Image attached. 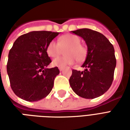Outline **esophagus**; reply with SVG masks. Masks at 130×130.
Listing matches in <instances>:
<instances>
[{
    "label": "esophagus",
    "mask_w": 130,
    "mask_h": 130,
    "mask_svg": "<svg viewBox=\"0 0 130 130\" xmlns=\"http://www.w3.org/2000/svg\"><path fill=\"white\" fill-rule=\"evenodd\" d=\"M58 69H59L60 71H62V70H63V68H60V67H59V68H58Z\"/></svg>",
    "instance_id": "1"
}]
</instances>
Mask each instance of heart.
<instances>
[{
    "instance_id": "b5f03b06",
    "label": "heart",
    "mask_w": 130,
    "mask_h": 130,
    "mask_svg": "<svg viewBox=\"0 0 130 130\" xmlns=\"http://www.w3.org/2000/svg\"><path fill=\"white\" fill-rule=\"evenodd\" d=\"M81 40L74 35H65L58 38V43L54 40L48 43L46 46V53L48 56L55 58L62 51V48H67L65 54L66 56L58 57L52 61L55 67L65 68L67 65H72L75 60L82 62L87 56V48L83 45Z\"/></svg>"
}]
</instances>
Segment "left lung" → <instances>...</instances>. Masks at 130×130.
I'll return each instance as SVG.
<instances>
[{"label": "left lung", "mask_w": 130, "mask_h": 130, "mask_svg": "<svg viewBox=\"0 0 130 130\" xmlns=\"http://www.w3.org/2000/svg\"><path fill=\"white\" fill-rule=\"evenodd\" d=\"M82 37L88 47L83 68L84 71L72 70L71 88L77 95L93 99L106 93L111 86L116 59L113 46L104 35L88 28L71 31Z\"/></svg>", "instance_id": "8db88e82"}]
</instances>
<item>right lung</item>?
Listing matches in <instances>:
<instances>
[{
  "label": "right lung",
  "instance_id": "obj_1",
  "mask_svg": "<svg viewBox=\"0 0 130 130\" xmlns=\"http://www.w3.org/2000/svg\"><path fill=\"white\" fill-rule=\"evenodd\" d=\"M59 32L32 31L19 36L8 55L7 72L13 92L28 102L46 98L60 73L57 67L47 68L51 62L46 46Z\"/></svg>",
  "mask_w": 130,
  "mask_h": 130
}]
</instances>
